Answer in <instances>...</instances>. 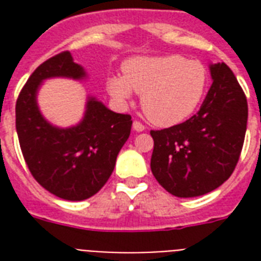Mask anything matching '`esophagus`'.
Instances as JSON below:
<instances>
[{"label": "esophagus", "instance_id": "esophagus-1", "mask_svg": "<svg viewBox=\"0 0 261 261\" xmlns=\"http://www.w3.org/2000/svg\"><path fill=\"white\" fill-rule=\"evenodd\" d=\"M133 128H134L135 131H138V133H141V131H143L146 127H145V124L143 123H141L139 120H135L134 123H133Z\"/></svg>", "mask_w": 261, "mask_h": 261}]
</instances>
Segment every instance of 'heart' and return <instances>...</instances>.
I'll return each instance as SVG.
<instances>
[{"label": "heart", "mask_w": 261, "mask_h": 261, "mask_svg": "<svg viewBox=\"0 0 261 261\" xmlns=\"http://www.w3.org/2000/svg\"><path fill=\"white\" fill-rule=\"evenodd\" d=\"M123 77H111L108 90L118 101H128L133 90L142 94L141 106L151 123L173 126L187 119L202 100L207 71L198 61L181 55L139 57L123 67Z\"/></svg>", "instance_id": "1"}]
</instances>
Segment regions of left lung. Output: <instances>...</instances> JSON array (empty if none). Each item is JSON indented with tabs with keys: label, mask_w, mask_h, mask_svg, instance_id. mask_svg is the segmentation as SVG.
Segmentation results:
<instances>
[{
	"label": "left lung",
	"mask_w": 261,
	"mask_h": 261,
	"mask_svg": "<svg viewBox=\"0 0 261 261\" xmlns=\"http://www.w3.org/2000/svg\"><path fill=\"white\" fill-rule=\"evenodd\" d=\"M211 85L200 110L188 120L151 130L150 167L155 180L178 198L211 192L230 177L247 131L248 102L225 63L211 65Z\"/></svg>",
	"instance_id": "1"
}]
</instances>
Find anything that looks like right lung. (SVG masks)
Returning a JSON list of instances; mask_svg holds the SVG:
<instances>
[{
    "label": "right lung",
    "instance_id": "obj_1",
    "mask_svg": "<svg viewBox=\"0 0 261 261\" xmlns=\"http://www.w3.org/2000/svg\"><path fill=\"white\" fill-rule=\"evenodd\" d=\"M84 75L69 51L59 53L36 67L16 101V130L27 167L43 188L66 200H84L101 190L133 124L130 115L116 114L94 98L79 126L57 128L47 123L36 106L40 83Z\"/></svg>",
    "mask_w": 261,
    "mask_h": 261
}]
</instances>
